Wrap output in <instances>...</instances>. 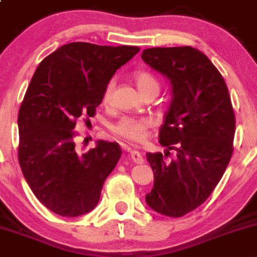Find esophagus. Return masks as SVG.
Listing matches in <instances>:
<instances>
[{"label":"esophagus","instance_id":"obj_1","mask_svg":"<svg viewBox=\"0 0 257 257\" xmlns=\"http://www.w3.org/2000/svg\"><path fill=\"white\" fill-rule=\"evenodd\" d=\"M129 155H131V159L133 160L136 164H143L144 163V159L143 157H142L141 154H139V152H136V150H132L131 153H129Z\"/></svg>","mask_w":257,"mask_h":257}]
</instances>
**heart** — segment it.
Segmentation results:
<instances>
[{
    "instance_id": "1",
    "label": "heart",
    "mask_w": 257,
    "mask_h": 257,
    "mask_svg": "<svg viewBox=\"0 0 257 257\" xmlns=\"http://www.w3.org/2000/svg\"><path fill=\"white\" fill-rule=\"evenodd\" d=\"M134 80L137 83L139 92L144 93L149 89H159V83L152 73L147 71H137L134 73ZM114 87V80H110L107 84L103 94V102H108L112 94ZM153 126V120L148 116H123L113 125L112 131L119 138L128 141L131 143L138 144L145 141L149 129Z\"/></svg>"
}]
</instances>
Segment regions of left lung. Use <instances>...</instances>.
Listing matches in <instances>:
<instances>
[{
  "label": "left lung",
  "instance_id": "obj_1",
  "mask_svg": "<svg viewBox=\"0 0 257 257\" xmlns=\"http://www.w3.org/2000/svg\"><path fill=\"white\" fill-rule=\"evenodd\" d=\"M142 59L170 80L173 94L159 131L167 153L147 154L154 186L145 201L159 214L180 217L209 198L226 170L234 152V109L224 78L199 49L148 48ZM170 150L177 155L167 161Z\"/></svg>",
  "mask_w": 257,
  "mask_h": 257
}]
</instances>
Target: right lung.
Segmentation results:
<instances>
[{
  "label": "right lung",
  "instance_id": "1",
  "mask_svg": "<svg viewBox=\"0 0 257 257\" xmlns=\"http://www.w3.org/2000/svg\"><path fill=\"white\" fill-rule=\"evenodd\" d=\"M138 52L133 46L73 42L36 69L18 112V162L36 198L54 214L76 217L97 206L121 149L98 141L80 153L73 129L78 119L95 115L116 69Z\"/></svg>",
  "mask_w": 257,
  "mask_h": 257
}]
</instances>
